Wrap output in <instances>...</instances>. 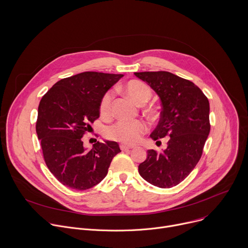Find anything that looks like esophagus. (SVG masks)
<instances>
[{"mask_svg":"<svg viewBox=\"0 0 248 248\" xmlns=\"http://www.w3.org/2000/svg\"><path fill=\"white\" fill-rule=\"evenodd\" d=\"M120 147H121V150H122V151H127V150L133 148L132 146H128V145H125V144H121Z\"/></svg>","mask_w":248,"mask_h":248,"instance_id":"1","label":"esophagus"}]
</instances>
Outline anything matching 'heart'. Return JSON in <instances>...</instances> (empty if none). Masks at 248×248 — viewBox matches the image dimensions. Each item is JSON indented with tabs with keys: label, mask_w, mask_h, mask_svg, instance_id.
Returning <instances> with one entry per match:
<instances>
[{
	"label": "heart",
	"mask_w": 248,
	"mask_h": 248,
	"mask_svg": "<svg viewBox=\"0 0 248 248\" xmlns=\"http://www.w3.org/2000/svg\"><path fill=\"white\" fill-rule=\"evenodd\" d=\"M124 92L138 105H143L151 97V89L145 83L132 80L124 85ZM112 94L106 93L100 101V112L102 115H108L111 110ZM147 130L145 123L141 121H120L107 129V136L111 139L126 144H133L140 139Z\"/></svg>",
	"instance_id": "heart-1"
}]
</instances>
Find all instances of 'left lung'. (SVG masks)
Segmentation results:
<instances>
[{
	"label": "left lung",
	"mask_w": 248,
	"mask_h": 248,
	"mask_svg": "<svg viewBox=\"0 0 248 248\" xmlns=\"http://www.w3.org/2000/svg\"><path fill=\"white\" fill-rule=\"evenodd\" d=\"M159 96L161 118L150 134L157 143L170 136L162 152L147 151L138 172L149 184L170 188L178 186L195 168L201 158L210 132V105L207 97L193 82L168 72L134 73Z\"/></svg>",
	"instance_id": "obj_1"
}]
</instances>
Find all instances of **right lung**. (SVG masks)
<instances>
[{
    "label": "right lung",
    "mask_w": 248,
    "mask_h": 248,
    "mask_svg": "<svg viewBox=\"0 0 248 248\" xmlns=\"http://www.w3.org/2000/svg\"><path fill=\"white\" fill-rule=\"evenodd\" d=\"M123 77L81 73L61 79L42 97L36 132L48 169L63 186L77 190L93 187L121 152L118 142L110 140L87 150L81 138L99 118L102 97Z\"/></svg>",
    "instance_id": "1"
}]
</instances>
